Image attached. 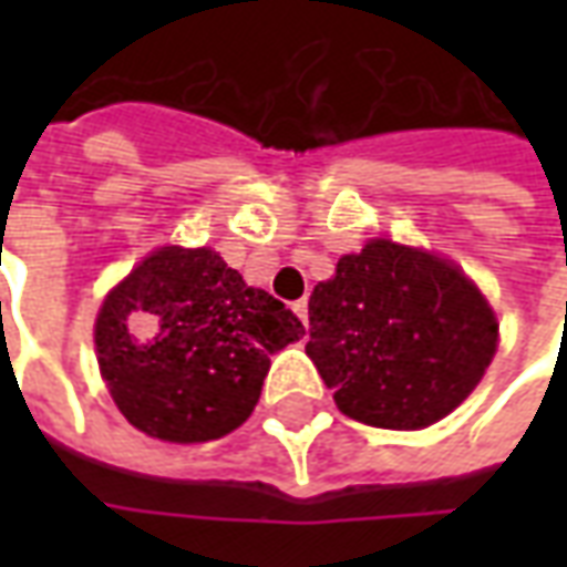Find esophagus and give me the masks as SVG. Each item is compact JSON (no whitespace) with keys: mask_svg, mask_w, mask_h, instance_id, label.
Returning <instances> with one entry per match:
<instances>
[{"mask_svg":"<svg viewBox=\"0 0 567 567\" xmlns=\"http://www.w3.org/2000/svg\"><path fill=\"white\" fill-rule=\"evenodd\" d=\"M291 309H295V316L300 321H303V324H307V319H309V303H307V297H300V300H295V303H291Z\"/></svg>","mask_w":567,"mask_h":567,"instance_id":"obj_1","label":"esophagus"}]
</instances>
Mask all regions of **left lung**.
Masks as SVG:
<instances>
[{
    "label": "left lung",
    "mask_w": 567,
    "mask_h": 567,
    "mask_svg": "<svg viewBox=\"0 0 567 567\" xmlns=\"http://www.w3.org/2000/svg\"><path fill=\"white\" fill-rule=\"evenodd\" d=\"M498 319L467 276L422 248L370 239L309 297L307 355L346 416L416 431L450 416L492 364Z\"/></svg>",
    "instance_id": "left-lung-1"
}]
</instances>
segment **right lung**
Returning <instances> with one entry per match:
<instances>
[{
	"label": "right lung",
	"instance_id": "add662e5",
	"mask_svg": "<svg viewBox=\"0 0 567 567\" xmlns=\"http://www.w3.org/2000/svg\"><path fill=\"white\" fill-rule=\"evenodd\" d=\"M303 337L282 300L243 282L212 248L163 246L96 316L100 370L130 425L206 443L251 416L270 355Z\"/></svg>",
	"mask_w": 567,
	"mask_h": 567
}]
</instances>
